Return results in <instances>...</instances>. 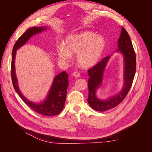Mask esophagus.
<instances>
[{
	"label": "esophagus",
	"instance_id": "esophagus-1",
	"mask_svg": "<svg viewBox=\"0 0 152 152\" xmlns=\"http://www.w3.org/2000/svg\"><path fill=\"white\" fill-rule=\"evenodd\" d=\"M73 75L75 77H76V78H78V77H80V73L79 72L75 71V72H74L73 73Z\"/></svg>",
	"mask_w": 152,
	"mask_h": 152
}]
</instances>
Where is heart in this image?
I'll list each match as a JSON object with an SVG mask.
<instances>
[{"instance_id":"obj_1","label":"heart","mask_w":152,"mask_h":152,"mask_svg":"<svg viewBox=\"0 0 152 152\" xmlns=\"http://www.w3.org/2000/svg\"><path fill=\"white\" fill-rule=\"evenodd\" d=\"M106 41L102 35L91 31L67 36L64 45L57 48L59 58L63 61H70L72 54H78L77 61L82 68H90L95 65L103 55Z\"/></svg>"}]
</instances>
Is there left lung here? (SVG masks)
<instances>
[{"instance_id": "left-lung-1", "label": "left lung", "mask_w": 152, "mask_h": 152, "mask_svg": "<svg viewBox=\"0 0 152 152\" xmlns=\"http://www.w3.org/2000/svg\"><path fill=\"white\" fill-rule=\"evenodd\" d=\"M117 46L118 48L116 51L121 52L124 59V83L122 91L117 95L107 100H99L96 97V92L102 83L104 68L111 56L104 57L87 71L90 77L88 80L89 96L87 102L91 107L96 111L104 112L121 103L128 94L134 80L136 69V54L129 36L124 27H122Z\"/></svg>"}]
</instances>
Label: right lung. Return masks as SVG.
Wrapping results in <instances>:
<instances>
[{
    "label": "right lung",
    "instance_id": "obj_1",
    "mask_svg": "<svg viewBox=\"0 0 152 152\" xmlns=\"http://www.w3.org/2000/svg\"><path fill=\"white\" fill-rule=\"evenodd\" d=\"M46 30V27H32L30 28L20 37L14 45L12 53L11 60V79L14 88L18 94L20 96L25 103L35 112L45 116H54L60 113L65 106L66 97V91L68 86V75L65 71L62 72L55 77L53 84L50 87L46 99L40 104L34 103L27 99L21 94L18 86V80L15 73V59L16 51L22 45H23L31 36L39 34Z\"/></svg>",
    "mask_w": 152,
    "mask_h": 152
}]
</instances>
